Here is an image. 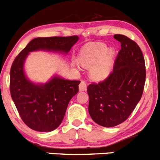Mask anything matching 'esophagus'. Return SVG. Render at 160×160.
I'll return each instance as SVG.
<instances>
[{"mask_svg": "<svg viewBox=\"0 0 160 160\" xmlns=\"http://www.w3.org/2000/svg\"><path fill=\"white\" fill-rule=\"evenodd\" d=\"M87 90V82L84 80H82L80 84H79V90L80 91H84Z\"/></svg>", "mask_w": 160, "mask_h": 160, "instance_id": "1", "label": "esophagus"}]
</instances>
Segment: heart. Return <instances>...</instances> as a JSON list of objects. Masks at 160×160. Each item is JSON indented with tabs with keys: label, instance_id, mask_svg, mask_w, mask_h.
<instances>
[{
	"label": "heart",
	"instance_id": "obj_1",
	"mask_svg": "<svg viewBox=\"0 0 160 160\" xmlns=\"http://www.w3.org/2000/svg\"><path fill=\"white\" fill-rule=\"evenodd\" d=\"M114 52L102 43L90 44L85 46L79 55L80 64L90 69V76L95 80L104 79L111 71Z\"/></svg>",
	"mask_w": 160,
	"mask_h": 160
}]
</instances>
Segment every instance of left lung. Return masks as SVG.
I'll use <instances>...</instances> for the list:
<instances>
[{"label": "left lung", "mask_w": 160, "mask_h": 160, "mask_svg": "<svg viewBox=\"0 0 160 160\" xmlns=\"http://www.w3.org/2000/svg\"><path fill=\"white\" fill-rule=\"evenodd\" d=\"M121 43L113 71L98 83L87 87L89 113L98 125L112 128L123 122L141 99L146 80L145 61L138 44L115 34Z\"/></svg>", "instance_id": "left-lung-1"}]
</instances>
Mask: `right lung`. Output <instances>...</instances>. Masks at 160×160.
Instances as JSON below:
<instances>
[{"mask_svg": "<svg viewBox=\"0 0 160 160\" xmlns=\"http://www.w3.org/2000/svg\"><path fill=\"white\" fill-rule=\"evenodd\" d=\"M78 40L76 35L34 38L14 59L10 69V94L20 117L31 129L48 132L59 127L70 99L78 92L80 81L54 77L45 85L33 84L24 74L25 58L38 49L67 53Z\"/></svg>", "mask_w": 160, "mask_h": 160, "instance_id": "obj_1", "label": "right lung"}]
</instances>
